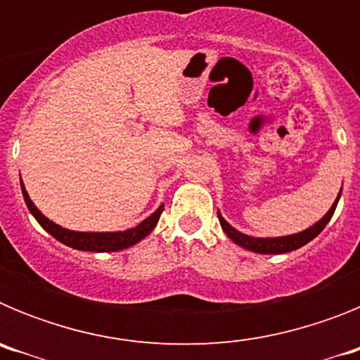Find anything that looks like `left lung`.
Listing matches in <instances>:
<instances>
[{"mask_svg": "<svg viewBox=\"0 0 360 360\" xmlns=\"http://www.w3.org/2000/svg\"><path fill=\"white\" fill-rule=\"evenodd\" d=\"M342 191V189H341ZM341 191H339V195H337V200L333 202V205L330 207V211L323 216V218L314 224L311 227H308L307 231H301L297 234H290V236H281V238H254V236H247L243 232L236 231V229L232 227L231 224L225 221V218L219 214L218 211V219L219 225L224 229V232L231 238L232 241L243 249L250 250V252H257V254H285V252H292L295 249H301L303 245H307L308 241H311L314 238L326 227V224L330 221V218L333 216L337 207V202L341 198Z\"/></svg>", "mask_w": 360, "mask_h": 360, "instance_id": "1", "label": "left lung"}]
</instances>
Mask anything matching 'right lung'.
<instances>
[{
  "label": "right lung",
  "instance_id": "obj_1",
  "mask_svg": "<svg viewBox=\"0 0 360 360\" xmlns=\"http://www.w3.org/2000/svg\"><path fill=\"white\" fill-rule=\"evenodd\" d=\"M21 191H23V198L27 203L28 211L32 212V216L37 219V224L44 229V231L52 234L57 241L68 245L72 249L77 250H90V252H117V250L128 249L131 245L139 243L141 240H144L149 232L155 229V225L158 224V218H160L162 211H164V205L153 212L149 218H146L142 224H139L136 227L128 229V231H119V232H79V231H70V229H63L61 225L53 224L52 219H49L39 209L34 205V202L28 196L27 189H25L23 182H21Z\"/></svg>",
  "mask_w": 360,
  "mask_h": 360
}]
</instances>
